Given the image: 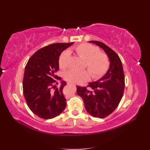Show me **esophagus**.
I'll return each instance as SVG.
<instances>
[{"label": "esophagus", "mask_w": 150, "mask_h": 150, "mask_svg": "<svg viewBox=\"0 0 150 150\" xmlns=\"http://www.w3.org/2000/svg\"><path fill=\"white\" fill-rule=\"evenodd\" d=\"M68 84H71V85H72L73 84H71V83H68Z\"/></svg>", "instance_id": "obj_1"}]
</instances>
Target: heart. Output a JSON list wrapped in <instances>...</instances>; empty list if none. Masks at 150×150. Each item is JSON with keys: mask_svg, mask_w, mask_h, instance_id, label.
I'll list each match as a JSON object with an SVG mask.
<instances>
[{"mask_svg": "<svg viewBox=\"0 0 150 150\" xmlns=\"http://www.w3.org/2000/svg\"><path fill=\"white\" fill-rule=\"evenodd\" d=\"M77 55L86 60L84 67L88 69L82 71L71 69L66 71L64 77L69 83L81 84L90 80L91 75L94 79H99L106 74L110 68V59L106 53L100 52L99 47L88 43H82L74 47ZM70 53L64 50L60 53L59 66L61 69H66L69 65Z\"/></svg>", "mask_w": 150, "mask_h": 150, "instance_id": "1", "label": "heart"}]
</instances>
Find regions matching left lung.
<instances>
[{
  "instance_id": "1",
  "label": "left lung",
  "mask_w": 150,
  "mask_h": 150,
  "mask_svg": "<svg viewBox=\"0 0 150 150\" xmlns=\"http://www.w3.org/2000/svg\"><path fill=\"white\" fill-rule=\"evenodd\" d=\"M103 48L109 57L110 68L100 80L90 82L86 87L77 86V93L84 101L88 113L103 119L117 108L123 96L125 81L122 62L119 55L106 44L91 40Z\"/></svg>"
}]
</instances>
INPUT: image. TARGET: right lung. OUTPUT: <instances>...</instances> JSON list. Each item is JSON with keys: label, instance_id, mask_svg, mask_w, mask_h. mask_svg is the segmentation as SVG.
I'll use <instances>...</instances> for the list:
<instances>
[{"label": "right lung", "instance_id": "obj_1", "mask_svg": "<svg viewBox=\"0 0 150 150\" xmlns=\"http://www.w3.org/2000/svg\"><path fill=\"white\" fill-rule=\"evenodd\" d=\"M73 43H55L44 47L30 57L25 67L22 82L25 100L31 111L40 118L53 119L66 108L62 89L66 82L61 81L60 86H56V79L61 80L56 73L60 53Z\"/></svg>", "mask_w": 150, "mask_h": 150}]
</instances>
